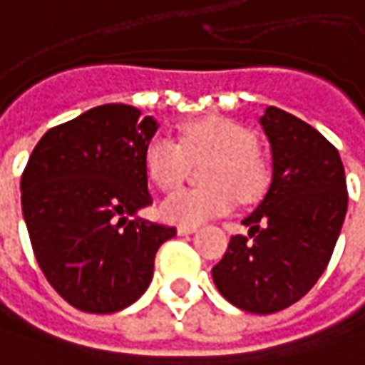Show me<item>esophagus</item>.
<instances>
[{
  "instance_id": "esophagus-1",
  "label": "esophagus",
  "mask_w": 365,
  "mask_h": 365,
  "mask_svg": "<svg viewBox=\"0 0 365 365\" xmlns=\"http://www.w3.org/2000/svg\"><path fill=\"white\" fill-rule=\"evenodd\" d=\"M194 231H196V227H187V225L178 227V235H190V233H194Z\"/></svg>"
}]
</instances>
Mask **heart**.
<instances>
[{
  "mask_svg": "<svg viewBox=\"0 0 365 365\" xmlns=\"http://www.w3.org/2000/svg\"><path fill=\"white\" fill-rule=\"evenodd\" d=\"M212 155L206 165L204 187H183L159 204L163 221L196 227L227 215L235 194L240 200L258 198L268 183V163L256 148V136L240 121L227 118L198 119L183 130L182 144L169 134H157L144 150V173L161 192L182 183L187 157Z\"/></svg>",
  "mask_w": 365,
  "mask_h": 365,
  "instance_id": "b5f03b06",
  "label": "heart"
}]
</instances>
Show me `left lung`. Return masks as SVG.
Returning a JSON list of instances; mask_svg holds the SVG:
<instances>
[{"instance_id":"8db88e82","label":"left lung","mask_w":365,"mask_h":365,"mask_svg":"<svg viewBox=\"0 0 365 365\" xmlns=\"http://www.w3.org/2000/svg\"><path fill=\"white\" fill-rule=\"evenodd\" d=\"M260 125L270 142L272 180L262 202L242 221L212 281L227 302L274 314L299 302L329 264L347 212L339 150L310 123L267 107Z\"/></svg>"}]
</instances>
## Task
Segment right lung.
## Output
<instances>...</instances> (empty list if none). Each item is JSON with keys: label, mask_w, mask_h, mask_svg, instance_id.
<instances>
[{"label": "right lung", "mask_w": 365, "mask_h": 365, "mask_svg": "<svg viewBox=\"0 0 365 365\" xmlns=\"http://www.w3.org/2000/svg\"><path fill=\"white\" fill-rule=\"evenodd\" d=\"M109 103L51 128L20 180L22 215L38 267L70 306L111 314L153 281L157 250L175 227L138 217L153 204L144 150L159 123Z\"/></svg>", "instance_id": "1"}]
</instances>
